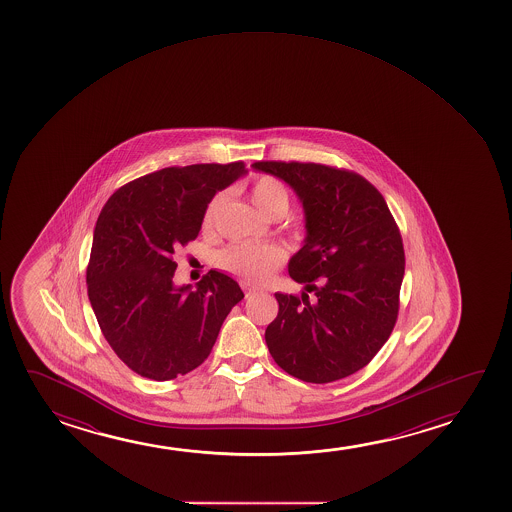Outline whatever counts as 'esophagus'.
Here are the masks:
<instances>
[{
	"label": "esophagus",
	"mask_w": 512,
	"mask_h": 512,
	"mask_svg": "<svg viewBox=\"0 0 512 512\" xmlns=\"http://www.w3.org/2000/svg\"><path fill=\"white\" fill-rule=\"evenodd\" d=\"M241 287L245 290L246 297H252V295L259 294L260 292L259 287H253V285H250L248 281H243V283H241Z\"/></svg>",
	"instance_id": "esophagus-1"
}]
</instances>
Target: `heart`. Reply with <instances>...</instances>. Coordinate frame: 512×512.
<instances>
[{"label": "heart", "instance_id": "b5f03b06", "mask_svg": "<svg viewBox=\"0 0 512 512\" xmlns=\"http://www.w3.org/2000/svg\"><path fill=\"white\" fill-rule=\"evenodd\" d=\"M250 199H252L253 206L264 217H271V215L283 217L287 213V189L271 176H262L253 183ZM220 203H222V196H215L206 206L203 217V225L206 229L215 222ZM283 259H285V255L278 246L253 245V243L241 241V243H232L231 246H227L220 252L218 266L229 273L239 274L246 280L262 281L266 280L267 276L280 266Z\"/></svg>", "mask_w": 512, "mask_h": 512}]
</instances>
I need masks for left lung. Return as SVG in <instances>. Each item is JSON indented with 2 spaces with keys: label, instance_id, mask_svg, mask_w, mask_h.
<instances>
[{
  "label": "left lung",
  "instance_id": "left-lung-1",
  "mask_svg": "<svg viewBox=\"0 0 512 512\" xmlns=\"http://www.w3.org/2000/svg\"><path fill=\"white\" fill-rule=\"evenodd\" d=\"M252 168L294 190L306 229L288 260L290 278L306 292L274 294L280 311L267 325L269 353L306 383L351 376L381 350L397 320L406 264L399 227L378 189L357 173L313 162Z\"/></svg>",
  "mask_w": 512,
  "mask_h": 512
}]
</instances>
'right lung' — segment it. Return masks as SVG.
<instances>
[{
	"instance_id": "obj_1",
	"label": "right lung",
	"mask_w": 512,
	"mask_h": 512,
	"mask_svg": "<svg viewBox=\"0 0 512 512\" xmlns=\"http://www.w3.org/2000/svg\"><path fill=\"white\" fill-rule=\"evenodd\" d=\"M248 173L243 162L164 168L120 187L99 213L87 294L117 357L140 376L168 381L210 355L245 294L229 274L176 285L175 248L197 238L204 210Z\"/></svg>"
}]
</instances>
